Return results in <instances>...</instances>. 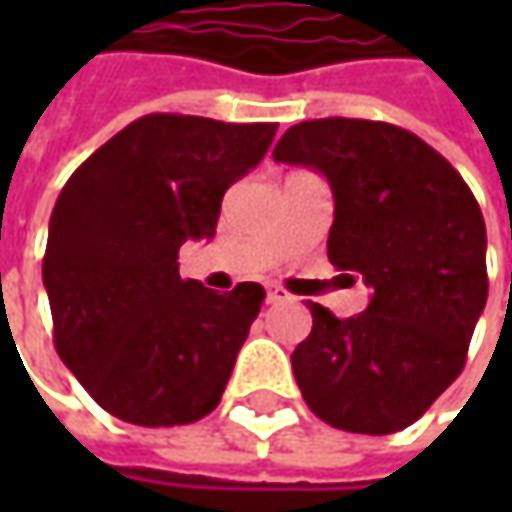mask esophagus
<instances>
[{"label": "esophagus", "mask_w": 512, "mask_h": 512, "mask_svg": "<svg viewBox=\"0 0 512 512\" xmlns=\"http://www.w3.org/2000/svg\"><path fill=\"white\" fill-rule=\"evenodd\" d=\"M265 299H267V305H279V302H287L290 296H287V290H282V287L270 285L265 287Z\"/></svg>", "instance_id": "34e87169"}]
</instances>
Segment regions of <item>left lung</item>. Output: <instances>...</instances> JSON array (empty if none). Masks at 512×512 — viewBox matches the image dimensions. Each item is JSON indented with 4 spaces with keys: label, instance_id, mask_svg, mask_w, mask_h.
Returning a JSON list of instances; mask_svg holds the SVG:
<instances>
[{
    "label": "left lung",
    "instance_id": "1",
    "mask_svg": "<svg viewBox=\"0 0 512 512\" xmlns=\"http://www.w3.org/2000/svg\"><path fill=\"white\" fill-rule=\"evenodd\" d=\"M273 159L325 173L327 259L373 287L350 319L310 302L313 330L290 356L307 407L347 433L404 430L462 373L487 302L482 207L439 150L387 122H299Z\"/></svg>",
    "mask_w": 512,
    "mask_h": 512
}]
</instances>
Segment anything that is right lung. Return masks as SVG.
Returning <instances> with one entry per match:
<instances>
[{
    "mask_svg": "<svg viewBox=\"0 0 512 512\" xmlns=\"http://www.w3.org/2000/svg\"><path fill=\"white\" fill-rule=\"evenodd\" d=\"M279 125L148 113L73 170L50 213L42 279L59 359L110 416L142 427L219 404L265 290L179 276V247L216 233L225 190Z\"/></svg>",
    "mask_w": 512,
    "mask_h": 512,
    "instance_id": "right-lung-1",
    "label": "right lung"
}]
</instances>
